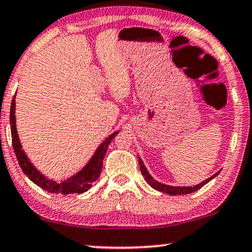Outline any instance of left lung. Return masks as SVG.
<instances>
[{"label": "left lung", "mask_w": 252, "mask_h": 252, "mask_svg": "<svg viewBox=\"0 0 252 252\" xmlns=\"http://www.w3.org/2000/svg\"><path fill=\"white\" fill-rule=\"evenodd\" d=\"M138 164H139V168H141L142 175L144 176L145 181L148 182V184H149V186L153 187L154 189L158 190V191H160V192L168 193V195H172V196H175V195H186V193H191L193 191H196V190L201 189L203 186H205L208 182H210L214 177H216V176L220 174V171H218L214 176H211L210 178H208V180H205L204 182H202V183L197 184V186H193V187H171V186H166V184L159 183V182L154 180V178L150 176L149 172H148L147 168H145L143 162H142V159L139 158V157H138Z\"/></svg>", "instance_id": "left-lung-1"}]
</instances>
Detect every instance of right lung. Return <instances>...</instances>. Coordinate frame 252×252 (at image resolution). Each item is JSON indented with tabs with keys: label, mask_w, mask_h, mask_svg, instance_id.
Returning <instances> with one entry per match:
<instances>
[{
	"label": "right lung",
	"mask_w": 252,
	"mask_h": 252,
	"mask_svg": "<svg viewBox=\"0 0 252 252\" xmlns=\"http://www.w3.org/2000/svg\"><path fill=\"white\" fill-rule=\"evenodd\" d=\"M10 130H11V141H13V147L16 158L19 160V164L22 169V171L28 176L30 181L34 182L38 187L45 191L51 193H62V195H69V193H82L86 192L92 188L94 182L97 181L98 176L101 175L103 158H104L105 153H107L108 145L110 144L111 139L118 134V131L114 132L105 138V141L99 145L98 149L95 151L92 159L88 162V164L78 171L76 175L71 176L70 178L65 180L64 182L57 183L55 181L48 180L43 175L39 172L37 169L32 165V163L26 156L24 151L22 150V145L20 143L19 136H17L16 130V121H15V96L11 101L10 107Z\"/></svg>",
	"instance_id": "obj_1"
}]
</instances>
